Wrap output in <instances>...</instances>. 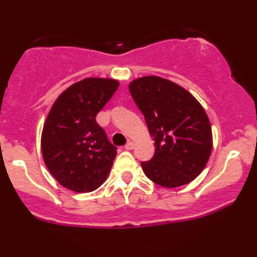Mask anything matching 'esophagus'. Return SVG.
<instances>
[{"label": "esophagus", "instance_id": "esophagus-1", "mask_svg": "<svg viewBox=\"0 0 257 257\" xmlns=\"http://www.w3.org/2000/svg\"><path fill=\"white\" fill-rule=\"evenodd\" d=\"M134 146H135V144L133 143V141H129V143H126V145L124 147H125V150H133L134 149Z\"/></svg>", "mask_w": 257, "mask_h": 257}]
</instances>
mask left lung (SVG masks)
Wrapping results in <instances>:
<instances>
[{
	"mask_svg": "<svg viewBox=\"0 0 257 257\" xmlns=\"http://www.w3.org/2000/svg\"><path fill=\"white\" fill-rule=\"evenodd\" d=\"M155 140V156L144 173L162 187L190 184L203 172L213 149L208 114L190 91L169 79L145 76L129 84Z\"/></svg>",
	"mask_w": 257,
	"mask_h": 257,
	"instance_id": "1",
	"label": "left lung"
}]
</instances>
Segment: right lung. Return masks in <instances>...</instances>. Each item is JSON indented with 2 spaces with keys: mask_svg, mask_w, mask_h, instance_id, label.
<instances>
[{
  "mask_svg": "<svg viewBox=\"0 0 257 257\" xmlns=\"http://www.w3.org/2000/svg\"><path fill=\"white\" fill-rule=\"evenodd\" d=\"M113 78L89 77L65 89L53 104L41 137L43 161L73 192H91L110 173L117 149L95 117L118 88Z\"/></svg>",
  "mask_w": 257,
  "mask_h": 257,
  "instance_id": "right-lung-1",
  "label": "right lung"
}]
</instances>
